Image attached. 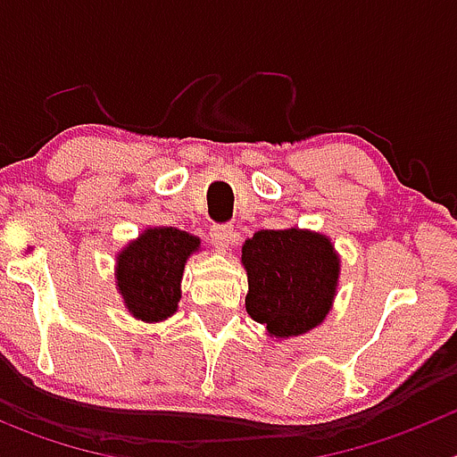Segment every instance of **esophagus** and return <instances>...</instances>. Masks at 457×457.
Instances as JSON below:
<instances>
[{"label": "esophagus", "instance_id": "esophagus-1", "mask_svg": "<svg viewBox=\"0 0 457 457\" xmlns=\"http://www.w3.org/2000/svg\"><path fill=\"white\" fill-rule=\"evenodd\" d=\"M210 237H212V242H215L217 249L226 252V249L231 247L233 242H236L237 233L233 231V226L221 224V226H212V228H210Z\"/></svg>", "mask_w": 457, "mask_h": 457}]
</instances>
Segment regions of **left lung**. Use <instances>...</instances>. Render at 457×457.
Segmentation results:
<instances>
[{"mask_svg":"<svg viewBox=\"0 0 457 457\" xmlns=\"http://www.w3.org/2000/svg\"><path fill=\"white\" fill-rule=\"evenodd\" d=\"M240 263L249 284L247 313L270 338L302 337L329 316L341 274L329 236L297 226L258 231L242 245Z\"/></svg>","mask_w":457,"mask_h":457,"instance_id":"left-lung-1","label":"left lung"}]
</instances>
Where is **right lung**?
Wrapping results in <instances>:
<instances>
[{
    "mask_svg": "<svg viewBox=\"0 0 457 457\" xmlns=\"http://www.w3.org/2000/svg\"><path fill=\"white\" fill-rule=\"evenodd\" d=\"M201 249L196 236L173 226H148L116 253V290L132 318L162 322L179 311L180 281L192 253Z\"/></svg>",
    "mask_w": 457,
    "mask_h": 457,
    "instance_id": "right-lung-1",
    "label": "right lung"
}]
</instances>
